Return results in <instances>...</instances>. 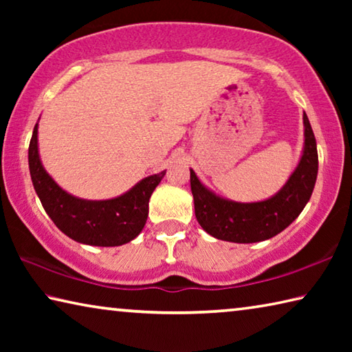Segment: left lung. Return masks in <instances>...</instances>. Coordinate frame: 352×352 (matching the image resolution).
<instances>
[{"label":"left lung","instance_id":"obj_1","mask_svg":"<svg viewBox=\"0 0 352 352\" xmlns=\"http://www.w3.org/2000/svg\"><path fill=\"white\" fill-rule=\"evenodd\" d=\"M305 119V151L300 164L276 195L256 204H237L217 197L190 170L195 217L208 234L220 241L252 243L281 233L305 210L318 172L317 141L311 122Z\"/></svg>","mask_w":352,"mask_h":352}]
</instances>
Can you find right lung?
I'll list each match as a JSON object with an SVG mask.
<instances>
[{"label": "right lung", "mask_w": 352, "mask_h": 352, "mask_svg": "<svg viewBox=\"0 0 352 352\" xmlns=\"http://www.w3.org/2000/svg\"><path fill=\"white\" fill-rule=\"evenodd\" d=\"M29 170L35 192L57 228L71 239L98 247L122 245L141 233L148 214V199L166 174L163 170L147 177L116 199H77L65 192L41 166L37 124L29 142Z\"/></svg>", "instance_id": "add662e5"}]
</instances>
